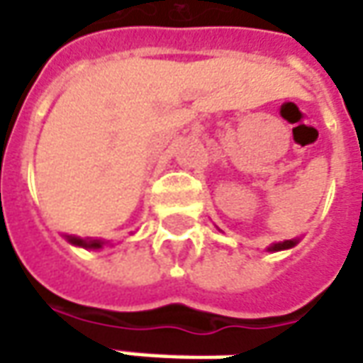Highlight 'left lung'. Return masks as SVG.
<instances>
[{"label":"left lung","instance_id":"left-lung-1","mask_svg":"<svg viewBox=\"0 0 363 363\" xmlns=\"http://www.w3.org/2000/svg\"><path fill=\"white\" fill-rule=\"evenodd\" d=\"M299 242L297 238H293V240H284V242H277V244H272L268 250L269 252H279V250H287V248H293L295 244Z\"/></svg>","mask_w":363,"mask_h":363}]
</instances>
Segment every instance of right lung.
Returning <instances> with one entry per match:
<instances>
[{
  "mask_svg": "<svg viewBox=\"0 0 363 363\" xmlns=\"http://www.w3.org/2000/svg\"><path fill=\"white\" fill-rule=\"evenodd\" d=\"M68 242H72L74 246H82V248H101L104 242L101 240H84V238H78V236H66Z\"/></svg>",
  "mask_w": 363,
  "mask_h": 363,
  "instance_id": "obj_1",
  "label": "right lung"
}]
</instances>
